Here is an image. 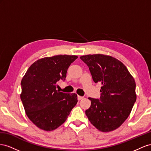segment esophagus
<instances>
[{
  "label": "esophagus",
  "instance_id": "obj_1",
  "mask_svg": "<svg viewBox=\"0 0 151 151\" xmlns=\"http://www.w3.org/2000/svg\"><path fill=\"white\" fill-rule=\"evenodd\" d=\"M83 99V97H82V96H78V100H81V99Z\"/></svg>",
  "mask_w": 151,
  "mask_h": 151
}]
</instances>
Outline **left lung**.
I'll use <instances>...</instances> for the list:
<instances>
[{"label": "left lung", "mask_w": 151, "mask_h": 151, "mask_svg": "<svg viewBox=\"0 0 151 151\" xmlns=\"http://www.w3.org/2000/svg\"><path fill=\"white\" fill-rule=\"evenodd\" d=\"M80 59L94 82L102 84L100 99L88 98L91 105L85 114L97 130L113 131L128 118L136 101L135 80L121 61L110 55L88 54Z\"/></svg>", "instance_id": "1"}]
</instances>
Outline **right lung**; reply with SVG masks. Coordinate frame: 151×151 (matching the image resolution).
<instances>
[{
    "mask_svg": "<svg viewBox=\"0 0 151 151\" xmlns=\"http://www.w3.org/2000/svg\"><path fill=\"white\" fill-rule=\"evenodd\" d=\"M76 55H58L37 60L29 67L21 81V100L28 118L42 130L52 131L66 122L78 100L77 95L56 90L65 80Z\"/></svg>",
    "mask_w": 151,
    "mask_h": 151,
    "instance_id": "obj_1",
    "label": "right lung"
}]
</instances>
